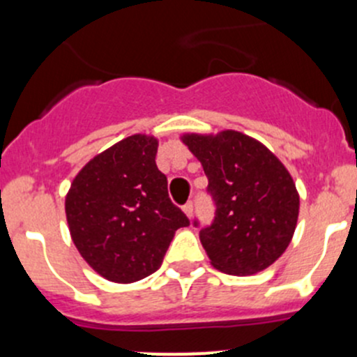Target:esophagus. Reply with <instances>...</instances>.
<instances>
[{
  "label": "esophagus",
  "instance_id": "34e87169",
  "mask_svg": "<svg viewBox=\"0 0 357 357\" xmlns=\"http://www.w3.org/2000/svg\"><path fill=\"white\" fill-rule=\"evenodd\" d=\"M183 213H185V216L187 218H192V213H194V204L192 203H187V204H183Z\"/></svg>",
  "mask_w": 357,
  "mask_h": 357
}]
</instances>
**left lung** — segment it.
<instances>
[{"instance_id": "left-lung-1", "label": "left lung", "mask_w": 357, "mask_h": 357, "mask_svg": "<svg viewBox=\"0 0 357 357\" xmlns=\"http://www.w3.org/2000/svg\"><path fill=\"white\" fill-rule=\"evenodd\" d=\"M201 161L216 204L199 232L213 268L229 275L266 270L289 248L299 216V192L285 165L255 137L237 130L183 134Z\"/></svg>"}]
</instances>
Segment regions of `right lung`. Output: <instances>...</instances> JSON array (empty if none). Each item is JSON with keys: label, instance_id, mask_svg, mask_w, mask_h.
Segmentation results:
<instances>
[{"label": "right lung", "instance_id": "1", "mask_svg": "<svg viewBox=\"0 0 357 357\" xmlns=\"http://www.w3.org/2000/svg\"><path fill=\"white\" fill-rule=\"evenodd\" d=\"M158 139L134 134L96 154L65 197L68 230L86 263L115 284L154 273L189 218L168 197Z\"/></svg>", "mask_w": 357, "mask_h": 357}]
</instances>
